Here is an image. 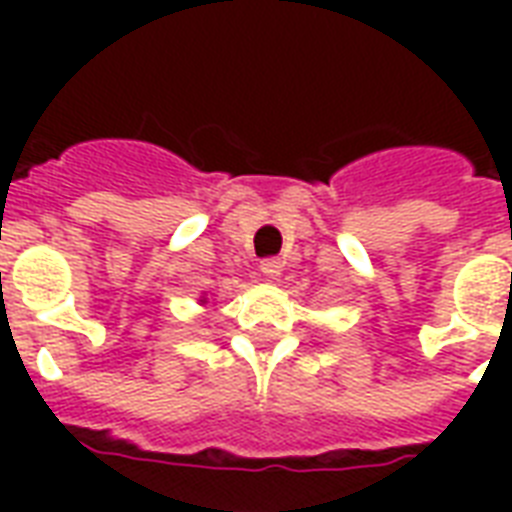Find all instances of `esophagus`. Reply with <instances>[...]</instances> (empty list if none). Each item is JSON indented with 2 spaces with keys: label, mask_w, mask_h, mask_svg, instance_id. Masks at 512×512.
Wrapping results in <instances>:
<instances>
[{
  "label": "esophagus",
  "mask_w": 512,
  "mask_h": 512,
  "mask_svg": "<svg viewBox=\"0 0 512 512\" xmlns=\"http://www.w3.org/2000/svg\"><path fill=\"white\" fill-rule=\"evenodd\" d=\"M281 268H284V263H281L279 257H268V260L260 263V271H263V276H268V279H276L281 273Z\"/></svg>",
  "instance_id": "34e87169"
}]
</instances>
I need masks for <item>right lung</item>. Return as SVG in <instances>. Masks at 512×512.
Masks as SVG:
<instances>
[{
	"mask_svg": "<svg viewBox=\"0 0 512 512\" xmlns=\"http://www.w3.org/2000/svg\"><path fill=\"white\" fill-rule=\"evenodd\" d=\"M207 300H209V297H207V292H201V297H199V303H201V305H204V303H207Z\"/></svg>",
	"mask_w": 512,
	"mask_h": 512,
	"instance_id": "1",
	"label": "right lung"
}]
</instances>
